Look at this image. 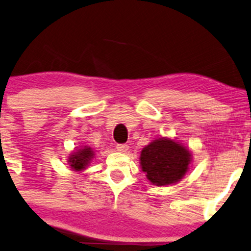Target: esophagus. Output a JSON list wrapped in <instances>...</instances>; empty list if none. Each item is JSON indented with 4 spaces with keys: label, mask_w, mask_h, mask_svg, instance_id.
<instances>
[{
    "label": "esophagus",
    "mask_w": 251,
    "mask_h": 251,
    "mask_svg": "<svg viewBox=\"0 0 251 251\" xmlns=\"http://www.w3.org/2000/svg\"><path fill=\"white\" fill-rule=\"evenodd\" d=\"M117 151H120V153H125V151H128V146L123 144V145H117Z\"/></svg>",
    "instance_id": "1"
}]
</instances>
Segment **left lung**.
Listing matches in <instances>:
<instances>
[{"mask_svg": "<svg viewBox=\"0 0 251 251\" xmlns=\"http://www.w3.org/2000/svg\"><path fill=\"white\" fill-rule=\"evenodd\" d=\"M192 151L176 139L160 136L142 148L140 167L151 184L168 186L178 183L188 174Z\"/></svg>", "mask_w": 251, "mask_h": 251, "instance_id": "left-lung-1", "label": "left lung"}]
</instances>
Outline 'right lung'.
<instances>
[{"instance_id": "right-lung-1", "label": "right lung", "mask_w": 251, "mask_h": 251, "mask_svg": "<svg viewBox=\"0 0 251 251\" xmlns=\"http://www.w3.org/2000/svg\"><path fill=\"white\" fill-rule=\"evenodd\" d=\"M95 157V151L89 146H81L73 151L67 158L69 168L74 171H82L87 168Z\"/></svg>"}]
</instances>
